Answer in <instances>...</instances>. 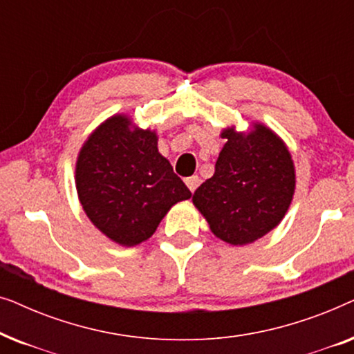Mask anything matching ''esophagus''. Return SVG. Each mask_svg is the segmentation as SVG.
Returning a JSON list of instances; mask_svg holds the SVG:
<instances>
[{
	"instance_id": "1",
	"label": "esophagus",
	"mask_w": 354,
	"mask_h": 354,
	"mask_svg": "<svg viewBox=\"0 0 354 354\" xmlns=\"http://www.w3.org/2000/svg\"><path fill=\"white\" fill-rule=\"evenodd\" d=\"M185 183H187V187L190 188V192L193 193L198 188V185H200V177H198V176L188 177V178H185Z\"/></svg>"
}]
</instances>
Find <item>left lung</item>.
I'll list each match as a JSON object with an SVG mask.
<instances>
[{
    "label": "left lung",
    "mask_w": 354,
    "mask_h": 354,
    "mask_svg": "<svg viewBox=\"0 0 354 354\" xmlns=\"http://www.w3.org/2000/svg\"><path fill=\"white\" fill-rule=\"evenodd\" d=\"M227 142L216 172L193 193V205L217 239L234 246L253 243L275 229L295 193V164L274 130L254 122L250 132L222 130Z\"/></svg>",
    "instance_id": "8db88e82"
}]
</instances>
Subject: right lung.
Segmentation results:
<instances>
[{
  "mask_svg": "<svg viewBox=\"0 0 354 354\" xmlns=\"http://www.w3.org/2000/svg\"><path fill=\"white\" fill-rule=\"evenodd\" d=\"M75 188L91 224L122 246L148 240L167 211L192 196L158 151L156 132L125 114L106 119L82 145Z\"/></svg>",
  "mask_w": 354,
  "mask_h": 354,
  "instance_id": "add662e5",
  "label": "right lung"
}]
</instances>
